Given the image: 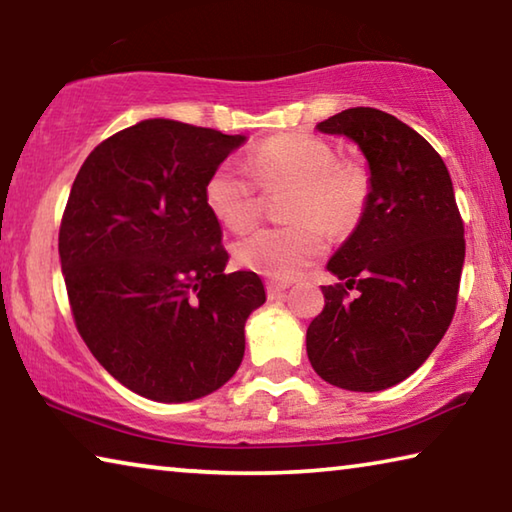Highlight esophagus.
<instances>
[{"label":"esophagus","instance_id":"1","mask_svg":"<svg viewBox=\"0 0 512 512\" xmlns=\"http://www.w3.org/2000/svg\"><path fill=\"white\" fill-rule=\"evenodd\" d=\"M287 289H289V284H282V282H268L266 284V293H268V298H271V300L284 298Z\"/></svg>","mask_w":512,"mask_h":512}]
</instances>
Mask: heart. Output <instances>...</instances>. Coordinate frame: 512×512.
Returning <instances> with one entry per match:
<instances>
[{"instance_id": "b5f03b06", "label": "heart", "mask_w": 512, "mask_h": 512, "mask_svg": "<svg viewBox=\"0 0 512 512\" xmlns=\"http://www.w3.org/2000/svg\"><path fill=\"white\" fill-rule=\"evenodd\" d=\"M250 167L264 187L293 185L287 216L291 225L259 228L235 248L239 266L273 280H291L325 253L327 230L343 232L361 216L368 173L359 162L334 160L332 144L309 133L271 137L250 155ZM205 203L225 228L241 232L257 221L262 198L255 178L237 162L212 171Z\"/></svg>"}]
</instances>
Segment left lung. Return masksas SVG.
I'll return each mask as SVG.
<instances>
[{
  "mask_svg": "<svg viewBox=\"0 0 512 512\" xmlns=\"http://www.w3.org/2000/svg\"><path fill=\"white\" fill-rule=\"evenodd\" d=\"M316 131L359 146L368 196L327 262L343 284L323 287L307 357L327 384L384 391L413 375L452 323L465 262L452 178L420 133L377 108H348ZM348 288L358 291L352 301L344 300Z\"/></svg>",
  "mask_w": 512,
  "mask_h": 512,
  "instance_id": "8db88e82",
  "label": "left lung"
}]
</instances>
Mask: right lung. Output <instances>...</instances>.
I'll return each mask as SVG.
<instances>
[{
    "label": "right lung",
    "mask_w": 512,
    "mask_h": 512,
    "mask_svg": "<svg viewBox=\"0 0 512 512\" xmlns=\"http://www.w3.org/2000/svg\"><path fill=\"white\" fill-rule=\"evenodd\" d=\"M246 142L173 119L108 137L76 176L58 253L85 345L119 384L192 402L235 375L248 316L266 302L253 271L225 273L205 203L216 167Z\"/></svg>",
    "instance_id": "add662e5"
}]
</instances>
